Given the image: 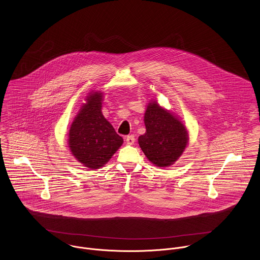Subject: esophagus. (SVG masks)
<instances>
[{
	"instance_id": "esophagus-1",
	"label": "esophagus",
	"mask_w": 260,
	"mask_h": 260,
	"mask_svg": "<svg viewBox=\"0 0 260 260\" xmlns=\"http://www.w3.org/2000/svg\"><path fill=\"white\" fill-rule=\"evenodd\" d=\"M126 142L128 145H133L135 142V136L134 135H128L126 137Z\"/></svg>"
}]
</instances>
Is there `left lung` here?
I'll use <instances>...</instances> for the list:
<instances>
[{
	"mask_svg": "<svg viewBox=\"0 0 260 260\" xmlns=\"http://www.w3.org/2000/svg\"><path fill=\"white\" fill-rule=\"evenodd\" d=\"M145 134L139 136V145L149 160L159 167L173 164L183 153L188 142L184 125L156 102L145 112Z\"/></svg>",
	"mask_w": 260,
	"mask_h": 260,
	"instance_id": "8db88e82",
	"label": "left lung"
}]
</instances>
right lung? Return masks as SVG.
<instances>
[{"instance_id": "obj_1", "label": "right lung", "mask_w": 260, "mask_h": 260, "mask_svg": "<svg viewBox=\"0 0 260 260\" xmlns=\"http://www.w3.org/2000/svg\"><path fill=\"white\" fill-rule=\"evenodd\" d=\"M102 95L95 92L87 97L69 131V147L75 158L86 167L98 169L106 164L123 143L101 112Z\"/></svg>"}]
</instances>
